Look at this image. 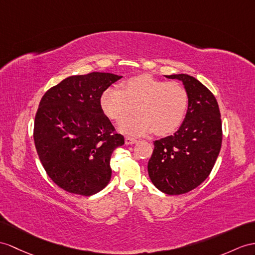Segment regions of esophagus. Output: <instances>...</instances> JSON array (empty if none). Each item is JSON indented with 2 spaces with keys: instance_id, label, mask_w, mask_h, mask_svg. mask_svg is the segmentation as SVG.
<instances>
[{
  "instance_id": "obj_1",
  "label": "esophagus",
  "mask_w": 255,
  "mask_h": 255,
  "mask_svg": "<svg viewBox=\"0 0 255 255\" xmlns=\"http://www.w3.org/2000/svg\"><path fill=\"white\" fill-rule=\"evenodd\" d=\"M124 141H126L127 145H133V144H135V142L137 141V140H136V139L133 138V137H128H128H126V139H124Z\"/></svg>"
}]
</instances>
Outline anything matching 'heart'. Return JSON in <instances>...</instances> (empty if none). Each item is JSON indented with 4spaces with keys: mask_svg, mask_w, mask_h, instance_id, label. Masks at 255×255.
Returning <instances> with one entry per match:
<instances>
[{
    "mask_svg": "<svg viewBox=\"0 0 255 255\" xmlns=\"http://www.w3.org/2000/svg\"><path fill=\"white\" fill-rule=\"evenodd\" d=\"M188 104V92L182 83L150 76L128 79L121 84V91L110 88L101 96L103 113L111 120L122 121L118 126L119 131L132 136L152 131L158 136L175 132L185 119ZM134 108L138 116L125 121Z\"/></svg>",
    "mask_w": 255,
    "mask_h": 255,
    "instance_id": "obj_1",
    "label": "heart"
}]
</instances>
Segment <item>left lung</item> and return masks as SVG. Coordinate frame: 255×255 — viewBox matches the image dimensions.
Returning a JSON list of instances; mask_svg holds the SVG:
<instances>
[{
    "label": "left lung",
    "mask_w": 255,
    "mask_h": 255,
    "mask_svg": "<svg viewBox=\"0 0 255 255\" xmlns=\"http://www.w3.org/2000/svg\"><path fill=\"white\" fill-rule=\"evenodd\" d=\"M165 77L182 81L189 104L177 131L154 140L148 174L164 194L182 195L198 187L212 171L222 146V120L216 98L197 79L184 73Z\"/></svg>",
    "instance_id": "8db88e82"
}]
</instances>
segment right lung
I'll list each match as a JSON object with an SVG mask.
<instances>
[{
    "instance_id": "add662e5",
    "label": "right lung",
    "mask_w": 255,
    "mask_h": 255,
    "mask_svg": "<svg viewBox=\"0 0 255 255\" xmlns=\"http://www.w3.org/2000/svg\"><path fill=\"white\" fill-rule=\"evenodd\" d=\"M122 77L92 72L61 81L43 95L33 138L41 163L64 190L92 196L108 185L110 158L124 144L101 107V96Z\"/></svg>"
}]
</instances>
